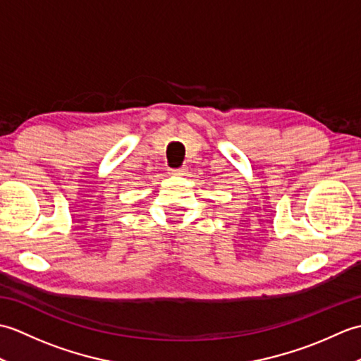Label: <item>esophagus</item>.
<instances>
[{
  "label": "esophagus",
  "instance_id": "obj_1",
  "mask_svg": "<svg viewBox=\"0 0 361 361\" xmlns=\"http://www.w3.org/2000/svg\"><path fill=\"white\" fill-rule=\"evenodd\" d=\"M171 175H175V176L186 175V167H176V169H172V171H171Z\"/></svg>",
  "mask_w": 361,
  "mask_h": 361
}]
</instances>
